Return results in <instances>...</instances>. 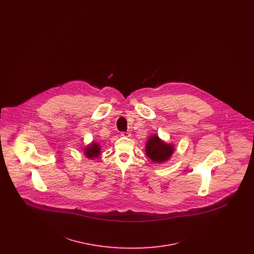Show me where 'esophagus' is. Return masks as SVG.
Segmentation results:
<instances>
[{
	"label": "esophagus",
	"instance_id": "esophagus-1",
	"mask_svg": "<svg viewBox=\"0 0 254 254\" xmlns=\"http://www.w3.org/2000/svg\"><path fill=\"white\" fill-rule=\"evenodd\" d=\"M121 135L123 137H130V132H128V131H124V132L121 133Z\"/></svg>",
	"mask_w": 254,
	"mask_h": 254
}]
</instances>
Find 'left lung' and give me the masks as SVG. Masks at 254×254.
<instances>
[{
    "instance_id": "1",
    "label": "left lung",
    "mask_w": 254,
    "mask_h": 254,
    "mask_svg": "<svg viewBox=\"0 0 254 254\" xmlns=\"http://www.w3.org/2000/svg\"><path fill=\"white\" fill-rule=\"evenodd\" d=\"M174 151L173 145H169L162 141L157 135H152L148 138L145 144V153L152 162L161 164L169 160Z\"/></svg>"
}]
</instances>
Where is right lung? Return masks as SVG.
Returning a JSON list of instances; mask_svg holds the SVG:
<instances>
[{
    "instance_id": "obj_1",
    "label": "right lung",
    "mask_w": 254,
    "mask_h": 254,
    "mask_svg": "<svg viewBox=\"0 0 254 254\" xmlns=\"http://www.w3.org/2000/svg\"><path fill=\"white\" fill-rule=\"evenodd\" d=\"M100 152H101L100 145L95 142H92L91 144L85 146L84 153H85V157L94 159L100 155Z\"/></svg>"
}]
</instances>
